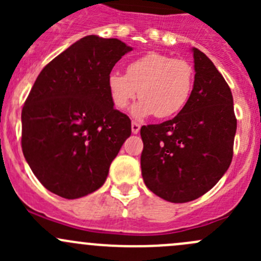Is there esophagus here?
<instances>
[{
  "instance_id": "esophagus-1",
  "label": "esophagus",
  "mask_w": 261,
  "mask_h": 261,
  "mask_svg": "<svg viewBox=\"0 0 261 261\" xmlns=\"http://www.w3.org/2000/svg\"><path fill=\"white\" fill-rule=\"evenodd\" d=\"M140 127H141L140 123L133 121V123H131V131H133V134H138L139 131H140Z\"/></svg>"
}]
</instances>
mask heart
<instances>
[{"mask_svg": "<svg viewBox=\"0 0 261 261\" xmlns=\"http://www.w3.org/2000/svg\"><path fill=\"white\" fill-rule=\"evenodd\" d=\"M193 86L194 69L187 60L156 51L128 63L126 74L111 72L107 77L110 99L117 110H125L140 97L133 109L138 118L177 115L188 103Z\"/></svg>", "mask_w": 261, "mask_h": 261, "instance_id": "b5f03b06", "label": "heart"}]
</instances>
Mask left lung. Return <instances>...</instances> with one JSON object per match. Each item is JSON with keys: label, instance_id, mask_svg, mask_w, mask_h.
<instances>
[{"label": "left lung", "instance_id": "1", "mask_svg": "<svg viewBox=\"0 0 261 261\" xmlns=\"http://www.w3.org/2000/svg\"><path fill=\"white\" fill-rule=\"evenodd\" d=\"M191 98L172 120L143 126L141 174L165 201L184 203L203 196L228 169L236 134L231 89L204 53L192 49Z\"/></svg>", "mask_w": 261, "mask_h": 261}]
</instances>
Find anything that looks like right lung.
Here are the masks:
<instances>
[{
  "instance_id": "add662e5",
  "label": "right lung",
  "mask_w": 261,
  "mask_h": 261,
  "mask_svg": "<svg viewBox=\"0 0 261 261\" xmlns=\"http://www.w3.org/2000/svg\"><path fill=\"white\" fill-rule=\"evenodd\" d=\"M133 48L84 36L44 67L21 112L23 156L46 189L67 199L97 191L131 121L114 109L107 77Z\"/></svg>"
}]
</instances>
